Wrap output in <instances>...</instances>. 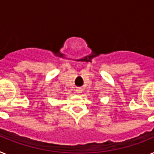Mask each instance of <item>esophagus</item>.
<instances>
[{"instance_id":"obj_1","label":"esophagus","mask_w":154,"mask_h":154,"mask_svg":"<svg viewBox=\"0 0 154 154\" xmlns=\"http://www.w3.org/2000/svg\"><path fill=\"white\" fill-rule=\"evenodd\" d=\"M75 91H76V93H77V94H80L82 92V89L81 88V87H78V88H76Z\"/></svg>"}]
</instances>
